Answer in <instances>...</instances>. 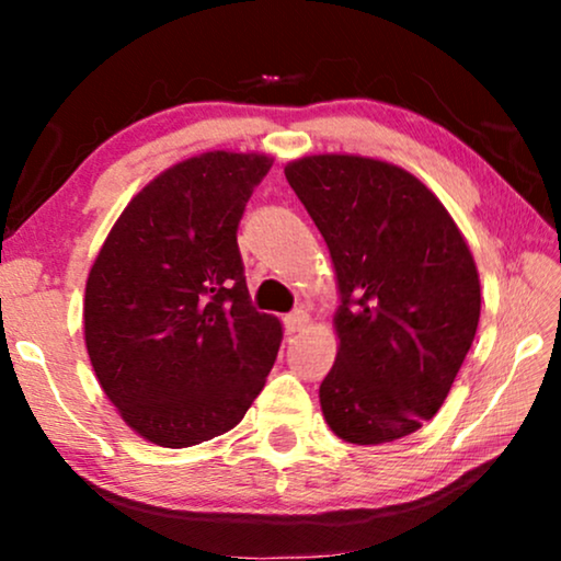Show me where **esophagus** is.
<instances>
[{
	"instance_id": "obj_1",
	"label": "esophagus",
	"mask_w": 561,
	"mask_h": 561,
	"mask_svg": "<svg viewBox=\"0 0 561 561\" xmlns=\"http://www.w3.org/2000/svg\"><path fill=\"white\" fill-rule=\"evenodd\" d=\"M283 324H286V332H288V334L304 332V329L309 327V313L298 309V311H294V313H288V317L283 319Z\"/></svg>"
}]
</instances>
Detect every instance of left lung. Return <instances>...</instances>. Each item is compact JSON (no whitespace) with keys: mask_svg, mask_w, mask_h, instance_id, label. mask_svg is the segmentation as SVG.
Segmentation results:
<instances>
[{"mask_svg":"<svg viewBox=\"0 0 561 561\" xmlns=\"http://www.w3.org/2000/svg\"><path fill=\"white\" fill-rule=\"evenodd\" d=\"M286 179L340 283V352L319 388L327 424L350 444L403 439L442 409L472 347V252L439 198L398 165L311 156Z\"/></svg>","mask_w":561,"mask_h":561,"instance_id":"8db88e82","label":"left lung"}]
</instances>
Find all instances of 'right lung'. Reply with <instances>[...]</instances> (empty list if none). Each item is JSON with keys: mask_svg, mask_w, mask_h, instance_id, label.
I'll use <instances>...</instances> for the list:
<instances>
[{"mask_svg": "<svg viewBox=\"0 0 561 561\" xmlns=\"http://www.w3.org/2000/svg\"><path fill=\"white\" fill-rule=\"evenodd\" d=\"M273 160L214 150L152 179L112 227L83 298L104 393L160 447L229 432L265 386L280 321L250 301L237 227Z\"/></svg>", "mask_w": 561, "mask_h": 561, "instance_id": "right-lung-1", "label": "right lung"}]
</instances>
